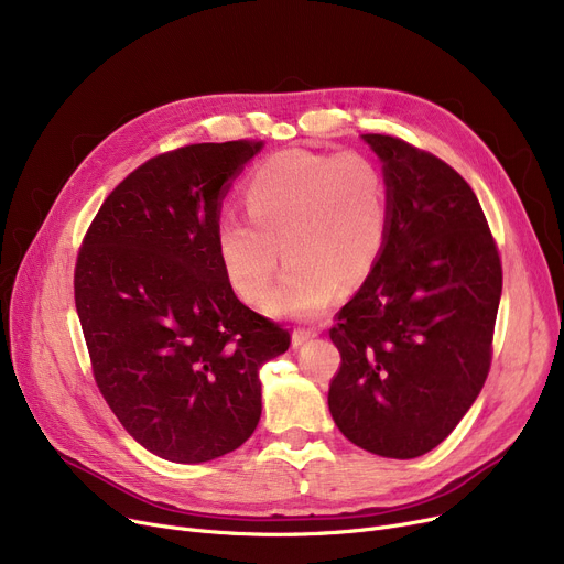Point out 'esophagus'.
I'll return each instance as SVG.
<instances>
[{"mask_svg":"<svg viewBox=\"0 0 564 564\" xmlns=\"http://www.w3.org/2000/svg\"><path fill=\"white\" fill-rule=\"evenodd\" d=\"M315 336H317L315 329H294V332H292V345L300 347V345L308 343V340L315 338Z\"/></svg>","mask_w":564,"mask_h":564,"instance_id":"1","label":"esophagus"}]
</instances>
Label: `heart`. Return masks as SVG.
Wrapping results in <instances>:
<instances>
[{
  "instance_id": "b5f03b06",
  "label": "heart",
  "mask_w": 564,
  "mask_h": 564,
  "mask_svg": "<svg viewBox=\"0 0 564 564\" xmlns=\"http://www.w3.org/2000/svg\"><path fill=\"white\" fill-rule=\"evenodd\" d=\"M247 217H224L215 230L221 272L247 304L270 292L281 247L290 260L267 311L315 317L338 290L364 283L389 237V187L361 153L283 151L245 183Z\"/></svg>"
}]
</instances>
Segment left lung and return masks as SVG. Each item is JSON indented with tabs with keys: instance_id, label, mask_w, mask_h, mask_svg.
<instances>
[{
	"instance_id": "8db88e82",
	"label": "left lung",
	"mask_w": 564,
	"mask_h": 564,
	"mask_svg": "<svg viewBox=\"0 0 564 564\" xmlns=\"http://www.w3.org/2000/svg\"><path fill=\"white\" fill-rule=\"evenodd\" d=\"M383 162L389 237L329 329L338 430L359 448L413 459L446 438L491 366L502 267L464 177L398 137L364 134Z\"/></svg>"
}]
</instances>
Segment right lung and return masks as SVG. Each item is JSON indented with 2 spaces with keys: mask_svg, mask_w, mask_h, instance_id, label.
Segmentation results:
<instances>
[{
  "mask_svg": "<svg viewBox=\"0 0 564 564\" xmlns=\"http://www.w3.org/2000/svg\"><path fill=\"white\" fill-rule=\"evenodd\" d=\"M262 141L192 143L134 169L100 205L75 264L98 389L153 455L200 464L253 434L258 370L290 347L245 306L215 249L221 198Z\"/></svg>",
  "mask_w": 564,
  "mask_h": 564,
  "instance_id": "add662e5",
  "label": "right lung"
}]
</instances>
